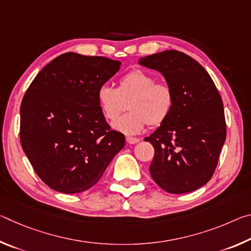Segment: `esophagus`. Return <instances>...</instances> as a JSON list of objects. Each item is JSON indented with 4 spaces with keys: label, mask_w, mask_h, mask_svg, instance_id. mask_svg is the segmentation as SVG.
<instances>
[{
    "label": "esophagus",
    "mask_w": 251,
    "mask_h": 251,
    "mask_svg": "<svg viewBox=\"0 0 251 251\" xmlns=\"http://www.w3.org/2000/svg\"><path fill=\"white\" fill-rule=\"evenodd\" d=\"M126 142L128 144H136L139 142V138H136V137H130V136H127L126 137Z\"/></svg>",
    "instance_id": "esophagus-1"
}]
</instances>
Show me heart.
Segmentation results:
<instances>
[{"label": "heart", "mask_w": 251, "mask_h": 251, "mask_svg": "<svg viewBox=\"0 0 251 251\" xmlns=\"http://www.w3.org/2000/svg\"><path fill=\"white\" fill-rule=\"evenodd\" d=\"M97 100L104 117L115 122L127 108L129 113L114 124V128L126 135L138 134L148 124L160 126L167 120L174 105V92L166 83L143 70H131L121 76L117 87L103 85L97 91Z\"/></svg>", "instance_id": "heart-1"}]
</instances>
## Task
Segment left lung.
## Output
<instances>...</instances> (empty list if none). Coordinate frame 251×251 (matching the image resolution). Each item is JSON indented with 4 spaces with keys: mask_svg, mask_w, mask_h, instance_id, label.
<instances>
[{
    "mask_svg": "<svg viewBox=\"0 0 251 251\" xmlns=\"http://www.w3.org/2000/svg\"><path fill=\"white\" fill-rule=\"evenodd\" d=\"M160 72L174 92L167 120L145 141L155 150L151 178L171 194L194 192L210 180L226 141L223 100L207 71L179 50L139 59Z\"/></svg>",
    "mask_w": 251,
    "mask_h": 251,
    "instance_id": "1",
    "label": "left lung"
}]
</instances>
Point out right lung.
I'll use <instances>...</instances> for the list:
<instances>
[{"label": "right lung", "mask_w": 251, "mask_h": 251, "mask_svg": "<svg viewBox=\"0 0 251 251\" xmlns=\"http://www.w3.org/2000/svg\"><path fill=\"white\" fill-rule=\"evenodd\" d=\"M103 56L65 53L29 85L21 104V145L42 180L59 193L90 189L125 145L101 113L97 91L121 69Z\"/></svg>", "instance_id": "right-lung-1"}]
</instances>
